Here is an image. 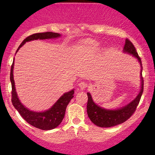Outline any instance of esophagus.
Instances as JSON below:
<instances>
[{
  "mask_svg": "<svg viewBox=\"0 0 155 155\" xmlns=\"http://www.w3.org/2000/svg\"><path fill=\"white\" fill-rule=\"evenodd\" d=\"M87 85L88 84L86 83L85 82H80L79 84H78V86H79V87L81 89V90H84V89L87 87Z\"/></svg>",
  "mask_w": 155,
  "mask_h": 155,
  "instance_id": "esophagus-1",
  "label": "esophagus"
}]
</instances>
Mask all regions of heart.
Listing matches in <instances>:
<instances>
[{"label": "heart", "mask_w": 155, "mask_h": 155, "mask_svg": "<svg viewBox=\"0 0 155 155\" xmlns=\"http://www.w3.org/2000/svg\"><path fill=\"white\" fill-rule=\"evenodd\" d=\"M84 49L85 51L90 54H93L99 50V45L98 43L95 42L92 40L87 41L84 45Z\"/></svg>", "instance_id": "1"}]
</instances>
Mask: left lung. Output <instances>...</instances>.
<instances>
[{"mask_svg": "<svg viewBox=\"0 0 155 155\" xmlns=\"http://www.w3.org/2000/svg\"><path fill=\"white\" fill-rule=\"evenodd\" d=\"M124 52L128 53V54L135 56L138 60L140 64L141 65L140 91L134 100H133L125 107L115 110H107L99 107L93 101L92 96L90 93H87L88 97L87 105V115L93 124L99 127H101V128H109V127L115 126L126 121L134 114L135 110H136L137 106L138 105L140 100L142 94H143L144 80L143 78L142 77V71H143L142 61L138 56V54L136 51L134 45L128 39H126V43H125L124 47Z\"/></svg>", "mask_w": 155, "mask_h": 155, "instance_id": "left-lung-1", "label": "left lung"}]
</instances>
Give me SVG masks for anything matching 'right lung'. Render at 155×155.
<instances>
[{
	"mask_svg": "<svg viewBox=\"0 0 155 155\" xmlns=\"http://www.w3.org/2000/svg\"><path fill=\"white\" fill-rule=\"evenodd\" d=\"M61 37V35L58 33L52 32V31H46L42 33H36L27 37L26 39L23 40V41L19 46L16 52L24 45L27 41H32L37 39H54ZM13 67L14 61L11 65L10 69V82L12 84V103L14 107L15 108L21 116L26 120V121L35 128L41 129L44 130H51L56 128L61 124L64 118L65 109L70 101L74 97V90L70 91L68 92L65 93L62 95L58 100L54 104V106L47 111L43 112H35L29 110L25 106L22 104L20 99L17 94L15 87V81L13 78Z\"/></svg>",
	"mask_w": 155,
	"mask_h": 155,
	"instance_id": "right-lung-1",
	"label": "right lung"
}]
</instances>
